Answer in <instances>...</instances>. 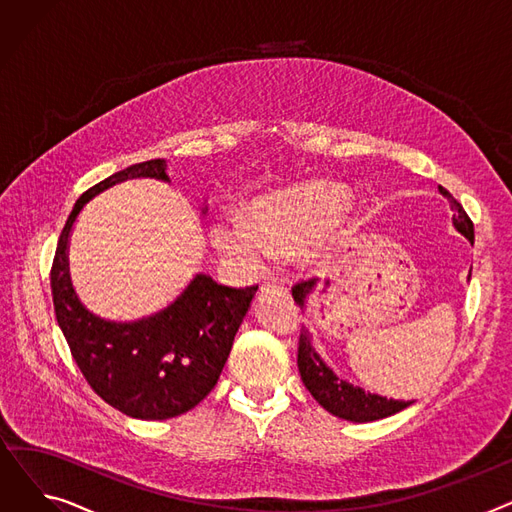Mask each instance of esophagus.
Returning a JSON list of instances; mask_svg holds the SVG:
<instances>
[{"mask_svg": "<svg viewBox=\"0 0 512 512\" xmlns=\"http://www.w3.org/2000/svg\"><path fill=\"white\" fill-rule=\"evenodd\" d=\"M261 290H263V292L274 290V292H280V294H288V288H286V284H284L282 280H267V282L261 286Z\"/></svg>", "mask_w": 512, "mask_h": 512, "instance_id": "esophagus-1", "label": "esophagus"}]
</instances>
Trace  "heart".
Returning a JSON list of instances; mask_svg holds the SVG:
<instances>
[{
	"mask_svg": "<svg viewBox=\"0 0 512 512\" xmlns=\"http://www.w3.org/2000/svg\"><path fill=\"white\" fill-rule=\"evenodd\" d=\"M346 207L348 193L340 184L307 182L257 199L251 220L236 211L222 215L211 226V242L226 257L257 270L276 253L313 245L342 218Z\"/></svg>",
	"mask_w": 512,
	"mask_h": 512,
	"instance_id": "heart-1",
	"label": "heart"
}]
</instances>
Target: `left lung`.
<instances>
[{
  "instance_id": "left-lung-1",
  "label": "left lung",
  "mask_w": 512,
  "mask_h": 512,
  "mask_svg": "<svg viewBox=\"0 0 512 512\" xmlns=\"http://www.w3.org/2000/svg\"><path fill=\"white\" fill-rule=\"evenodd\" d=\"M438 191L450 201V209L454 211L452 215V224L459 230L471 245H473V222L469 220V215L465 213L463 205L456 201L444 186H438ZM471 278V274H469ZM319 280L311 278L307 282H301L292 288V297L294 303L301 305L305 309L309 297L313 290L317 288ZM299 371H301V380L305 388L311 392V396L324 407L328 413L346 419V421H355V423H369V421H378L384 417H390L394 413H400L402 409H407L413 405V400H394L386 398L380 394H371L365 392L359 386L348 384L346 380L338 378V375L326 365V361L319 357L315 351L313 340L309 330L303 328L301 338H299Z\"/></svg>"
}]
</instances>
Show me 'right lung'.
Here are the masks:
<instances>
[{
	"label": "right lung",
	"mask_w": 512,
	"mask_h": 512,
	"mask_svg": "<svg viewBox=\"0 0 512 512\" xmlns=\"http://www.w3.org/2000/svg\"><path fill=\"white\" fill-rule=\"evenodd\" d=\"M132 178L170 182L166 159L134 164L80 195L53 257L51 294L58 324L89 386L124 415L155 421L191 411L218 384L257 286L230 288L197 274L168 307L153 315L112 321L89 311L70 280V232L93 197Z\"/></svg>",
	"instance_id": "obj_1"
}]
</instances>
